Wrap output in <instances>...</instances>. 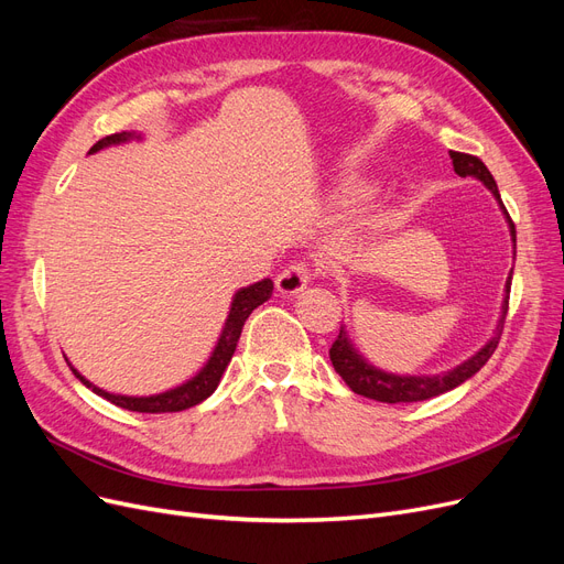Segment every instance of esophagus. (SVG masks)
I'll return each mask as SVG.
<instances>
[{"label":"esophagus","mask_w":564,"mask_h":564,"mask_svg":"<svg viewBox=\"0 0 564 564\" xmlns=\"http://www.w3.org/2000/svg\"><path fill=\"white\" fill-rule=\"evenodd\" d=\"M308 282H311L308 265H305V263H292V265H286L280 272L278 280H275V286H278L280 294L294 296V294L303 292V289L308 286Z\"/></svg>","instance_id":"obj_1"}]
</instances>
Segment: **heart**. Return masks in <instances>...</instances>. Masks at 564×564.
Segmentation results:
<instances>
[{"label": "heart", "instance_id": "heart-1", "mask_svg": "<svg viewBox=\"0 0 564 564\" xmlns=\"http://www.w3.org/2000/svg\"><path fill=\"white\" fill-rule=\"evenodd\" d=\"M355 195H360V191H352V197H355Z\"/></svg>", "mask_w": 564, "mask_h": 564}]
</instances>
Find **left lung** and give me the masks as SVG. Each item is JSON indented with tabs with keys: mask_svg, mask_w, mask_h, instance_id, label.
<instances>
[{
	"mask_svg": "<svg viewBox=\"0 0 564 564\" xmlns=\"http://www.w3.org/2000/svg\"><path fill=\"white\" fill-rule=\"evenodd\" d=\"M449 158H452V164H454V172L458 176H464V178L473 176L477 181H482L494 193V197H497L499 207L503 209V214L508 218V228H510V237H513V249H516V226H513V220H510V216L503 207L497 181H494V176L489 174V169L485 166V162L480 158H475V155H466V152H454V150H449ZM510 280H513V270H510V278L506 280V296H503V305H501V319L497 324V334L489 338V344L485 348L477 350L473 357H468L464 365L454 367L452 371L437 373V377H398V373L381 371L377 367H371L365 360V357L352 348L344 327H340L336 340L329 348V357H332V365H334L336 373L346 381V386L352 392H357V395H365L369 400L388 402V404L431 400V398L442 395V392H447V390L460 386L464 381H468L473 373H477L487 365V360L499 346V338H501V332H503V319H506V313H508Z\"/></svg>",
	"mask_w": 564,
	"mask_h": 564,
	"instance_id": "obj_1",
	"label": "left lung"
}]
</instances>
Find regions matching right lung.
Segmentation results:
<instances>
[{
    "label": "right lung",
    "instance_id": "obj_1",
    "mask_svg": "<svg viewBox=\"0 0 564 564\" xmlns=\"http://www.w3.org/2000/svg\"><path fill=\"white\" fill-rule=\"evenodd\" d=\"M129 139H139L135 133H112L106 135V139H100L89 152H98L100 148H108L115 143H124ZM272 296V280H261L251 286L240 289V292L235 294L232 305H230V315L226 319V327L220 332L218 344L209 357V362L199 369L197 377H193L191 381H185L183 386L174 388V390H166L160 392V395H150V398H129V395H112V392H106L96 388L94 383H89L87 379L82 377V373L70 365L75 377L91 388L96 395L106 398L108 402L129 409V412H141V414H166V412H183V409H191L195 404H199L202 400H207L212 392L216 390V386L220 383V377H224V371L228 367V362L232 360V352L237 348V340H240L242 327L247 317L251 315L253 308H259L261 303H265Z\"/></svg>",
    "mask_w": 564,
    "mask_h": 564
}]
</instances>
